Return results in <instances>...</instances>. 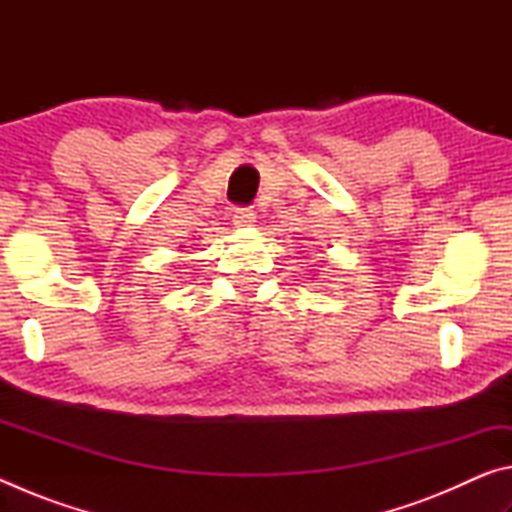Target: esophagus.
Wrapping results in <instances>:
<instances>
[{
	"label": "esophagus",
	"mask_w": 512,
	"mask_h": 512,
	"mask_svg": "<svg viewBox=\"0 0 512 512\" xmlns=\"http://www.w3.org/2000/svg\"><path fill=\"white\" fill-rule=\"evenodd\" d=\"M253 223H255L253 210H248V207H239V210H235V225H239V228H250Z\"/></svg>",
	"instance_id": "34e87169"
}]
</instances>
